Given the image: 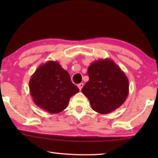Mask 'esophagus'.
I'll return each mask as SVG.
<instances>
[{"label": "esophagus", "instance_id": "obj_1", "mask_svg": "<svg viewBox=\"0 0 158 158\" xmlns=\"http://www.w3.org/2000/svg\"><path fill=\"white\" fill-rule=\"evenodd\" d=\"M77 87H78L80 90H81V89H82V88H83V83H79L78 85H77Z\"/></svg>", "mask_w": 158, "mask_h": 158}]
</instances>
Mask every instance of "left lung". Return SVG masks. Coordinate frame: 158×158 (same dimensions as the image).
<instances>
[{
  "label": "left lung",
  "instance_id": "left-lung-1",
  "mask_svg": "<svg viewBox=\"0 0 158 158\" xmlns=\"http://www.w3.org/2000/svg\"><path fill=\"white\" fill-rule=\"evenodd\" d=\"M89 81L82 93L98 113H111L125 102L129 94V81L125 73L111 59H101L88 68Z\"/></svg>",
  "mask_w": 158,
  "mask_h": 158
}]
</instances>
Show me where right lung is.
I'll return each mask as SVG.
<instances>
[{
  "label": "right lung",
  "mask_w": 158,
  "mask_h": 158,
  "mask_svg": "<svg viewBox=\"0 0 158 158\" xmlns=\"http://www.w3.org/2000/svg\"><path fill=\"white\" fill-rule=\"evenodd\" d=\"M29 91L38 107L49 114H57L66 109L70 98L79 89L57 61H47L31 75Z\"/></svg>",
  "instance_id": "1"
}]
</instances>
